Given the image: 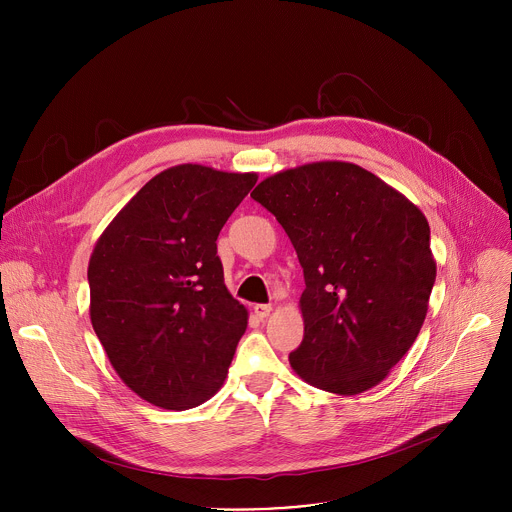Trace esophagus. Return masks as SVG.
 <instances>
[{
  "instance_id": "esophagus-1",
  "label": "esophagus",
  "mask_w": 512,
  "mask_h": 512,
  "mask_svg": "<svg viewBox=\"0 0 512 512\" xmlns=\"http://www.w3.org/2000/svg\"><path fill=\"white\" fill-rule=\"evenodd\" d=\"M253 312H255V316H257L259 320H265V318L271 314V306H267V304H257V306L253 308Z\"/></svg>"
}]
</instances>
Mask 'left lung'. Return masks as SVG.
Instances as JSON below:
<instances>
[{
    "mask_svg": "<svg viewBox=\"0 0 512 512\" xmlns=\"http://www.w3.org/2000/svg\"><path fill=\"white\" fill-rule=\"evenodd\" d=\"M304 269V340L289 364L336 395L377 387L413 346L435 281L425 214L350 162H312L253 192Z\"/></svg>",
    "mask_w": 512,
    "mask_h": 512,
    "instance_id": "obj_1",
    "label": "left lung"
}]
</instances>
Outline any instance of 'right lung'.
<instances>
[{
  "label": "right lung",
  "mask_w": 512,
  "mask_h": 512,
  "mask_svg": "<svg viewBox=\"0 0 512 512\" xmlns=\"http://www.w3.org/2000/svg\"><path fill=\"white\" fill-rule=\"evenodd\" d=\"M257 174L180 164L113 218L89 261L91 324L119 379L184 411L225 383L247 308L225 285L216 239Z\"/></svg>",
  "instance_id": "obj_1"
}]
</instances>
